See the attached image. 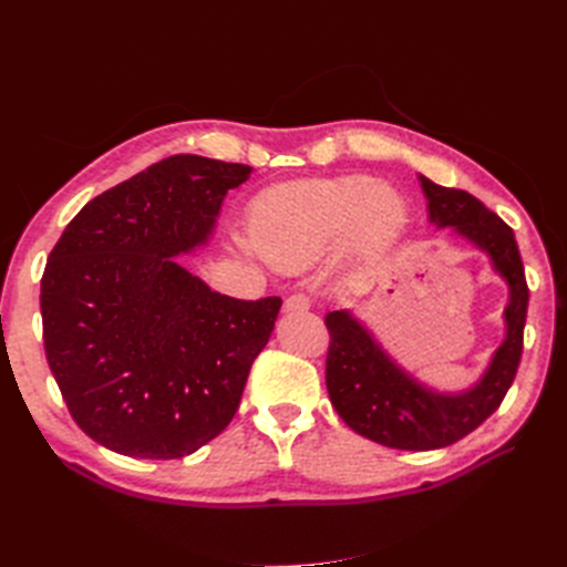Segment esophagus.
Wrapping results in <instances>:
<instances>
[{
  "instance_id": "1",
  "label": "esophagus",
  "mask_w": 567,
  "mask_h": 567,
  "mask_svg": "<svg viewBox=\"0 0 567 567\" xmlns=\"http://www.w3.org/2000/svg\"><path fill=\"white\" fill-rule=\"evenodd\" d=\"M310 305H312L310 296H307V293H293V296H288V298L284 300V312H302V310H310Z\"/></svg>"
}]
</instances>
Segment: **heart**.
<instances>
[{"label":"heart","mask_w":567,"mask_h":567,"mask_svg":"<svg viewBox=\"0 0 567 567\" xmlns=\"http://www.w3.org/2000/svg\"><path fill=\"white\" fill-rule=\"evenodd\" d=\"M406 219V200L369 175L274 186L252 205L255 248L279 269H298L348 244L359 255L385 248Z\"/></svg>","instance_id":"heart-1"}]
</instances>
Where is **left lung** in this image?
Returning a JSON list of instances; mask_svg holds the SVG:
<instances>
[{"label": "left lung", "instance_id": "left-lung-1", "mask_svg": "<svg viewBox=\"0 0 567 567\" xmlns=\"http://www.w3.org/2000/svg\"><path fill=\"white\" fill-rule=\"evenodd\" d=\"M427 198V219L454 231L489 255L494 271L508 284L506 338L494 350L480 381L461 392H437L419 383L383 350L350 310L326 315L331 333L326 388L338 416L354 433L392 450H440L466 437L489 419L516 379L529 290L516 236L506 221L461 188L419 177Z\"/></svg>", "mask_w": 567, "mask_h": 567}]
</instances>
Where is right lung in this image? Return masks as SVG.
I'll return each mask as SVG.
<instances>
[{
    "mask_svg": "<svg viewBox=\"0 0 567 567\" xmlns=\"http://www.w3.org/2000/svg\"><path fill=\"white\" fill-rule=\"evenodd\" d=\"M250 165L169 156L92 198L42 274V336L75 423L106 450L182 458L234 419L281 298L215 293L175 257L210 241Z\"/></svg>",
    "mask_w": 567,
    "mask_h": 567,
    "instance_id": "add662e5",
    "label": "right lung"
}]
</instances>
